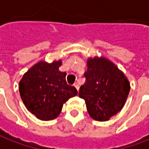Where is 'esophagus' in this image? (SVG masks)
<instances>
[{"instance_id": "esophagus-1", "label": "esophagus", "mask_w": 149, "mask_h": 149, "mask_svg": "<svg viewBox=\"0 0 149 149\" xmlns=\"http://www.w3.org/2000/svg\"><path fill=\"white\" fill-rule=\"evenodd\" d=\"M74 86H75V87H76V89H77V90L78 91V90H79V85H78V84H77V82L75 83Z\"/></svg>"}]
</instances>
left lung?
Instances as JSON below:
<instances>
[{"mask_svg": "<svg viewBox=\"0 0 149 149\" xmlns=\"http://www.w3.org/2000/svg\"><path fill=\"white\" fill-rule=\"evenodd\" d=\"M86 82L79 97L85 100L90 116L104 121L120 112L130 92V83L112 62L102 58H89L84 73Z\"/></svg>", "mask_w": 149, "mask_h": 149, "instance_id": "8db88e82", "label": "left lung"}]
</instances>
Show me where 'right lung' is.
Instances as JSON below:
<instances>
[{
  "label": "right lung",
  "instance_id": "obj_1",
  "mask_svg": "<svg viewBox=\"0 0 149 149\" xmlns=\"http://www.w3.org/2000/svg\"><path fill=\"white\" fill-rule=\"evenodd\" d=\"M61 64V60L52 63L39 62L19 82V93L24 105L40 120L56 118L63 104L77 95V89L67 84L66 72L58 69Z\"/></svg>",
  "mask_w": 149,
  "mask_h": 149
}]
</instances>
